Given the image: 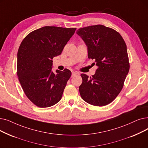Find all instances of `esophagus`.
<instances>
[{
    "label": "esophagus",
    "mask_w": 148,
    "mask_h": 148,
    "mask_svg": "<svg viewBox=\"0 0 148 148\" xmlns=\"http://www.w3.org/2000/svg\"><path fill=\"white\" fill-rule=\"evenodd\" d=\"M76 75H77V73H76L75 72H73L72 73V77H74V76H75Z\"/></svg>",
    "instance_id": "obj_1"
}]
</instances>
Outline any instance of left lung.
Segmentation results:
<instances>
[{
	"label": "left lung",
	"instance_id": "8db88e82",
	"mask_svg": "<svg viewBox=\"0 0 148 148\" xmlns=\"http://www.w3.org/2000/svg\"><path fill=\"white\" fill-rule=\"evenodd\" d=\"M77 34L86 45L88 58L98 67L92 77L80 75L81 97L94 106L110 104L121 91L130 70L125 42L119 32L102 25L80 28Z\"/></svg>",
	"mask_w": 148,
	"mask_h": 148
}]
</instances>
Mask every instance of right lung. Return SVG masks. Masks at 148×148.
I'll return each instance as SVG.
<instances>
[{"mask_svg": "<svg viewBox=\"0 0 148 148\" xmlns=\"http://www.w3.org/2000/svg\"><path fill=\"white\" fill-rule=\"evenodd\" d=\"M76 28L46 26L31 32L17 52V74L28 99L36 106L47 108L62 99L71 72L51 68L54 57L61 54Z\"/></svg>", "mask_w": 148, "mask_h": 148, "instance_id": "add662e5", "label": "right lung"}]
</instances>
